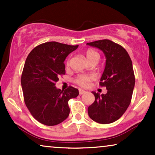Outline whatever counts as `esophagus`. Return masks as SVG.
Masks as SVG:
<instances>
[{"label":"esophagus","instance_id":"esophagus-1","mask_svg":"<svg viewBox=\"0 0 155 155\" xmlns=\"http://www.w3.org/2000/svg\"><path fill=\"white\" fill-rule=\"evenodd\" d=\"M85 92H85V91H84V90H82V89H79V94H80V95L84 94V93H85Z\"/></svg>","mask_w":155,"mask_h":155}]
</instances>
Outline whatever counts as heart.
Returning <instances> with one entry per match:
<instances>
[{
    "mask_svg": "<svg viewBox=\"0 0 155 155\" xmlns=\"http://www.w3.org/2000/svg\"><path fill=\"white\" fill-rule=\"evenodd\" d=\"M85 56L90 63L93 62L97 63V61L100 58L99 53L94 49L87 50L85 52ZM69 63L70 58H68L65 64H66V65H68ZM93 80H94V77L92 75H90V74H81V75H79L75 78L74 82L76 84H78V85L83 87H87Z\"/></svg>",
    "mask_w": 155,
    "mask_h": 155,
    "instance_id": "heart-1",
    "label": "heart"
}]
</instances>
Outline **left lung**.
Masks as SVG:
<instances>
[{"label": "left lung", "instance_id": "left-lung-1", "mask_svg": "<svg viewBox=\"0 0 155 155\" xmlns=\"http://www.w3.org/2000/svg\"><path fill=\"white\" fill-rule=\"evenodd\" d=\"M87 44L102 51L107 58L99 85L106 87L107 93L100 95L92 92L95 100L88 107V115L99 124H111L121 117L130 104L135 86L132 61L126 50L111 40Z\"/></svg>", "mask_w": 155, "mask_h": 155}]
</instances>
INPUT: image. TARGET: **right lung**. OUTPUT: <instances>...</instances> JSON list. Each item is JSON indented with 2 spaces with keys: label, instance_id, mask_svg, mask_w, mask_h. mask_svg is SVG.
Segmentation results:
<instances>
[{
  "label": "right lung",
  "instance_id": "right-lung-1",
  "mask_svg": "<svg viewBox=\"0 0 155 155\" xmlns=\"http://www.w3.org/2000/svg\"><path fill=\"white\" fill-rule=\"evenodd\" d=\"M78 45L46 42L29 53L23 68L21 84L25 105L36 120L46 126H55L68 117V101L79 94L70 86L65 90L56 87L65 75L64 61Z\"/></svg>",
  "mask_w": 155,
  "mask_h": 155
}]
</instances>
